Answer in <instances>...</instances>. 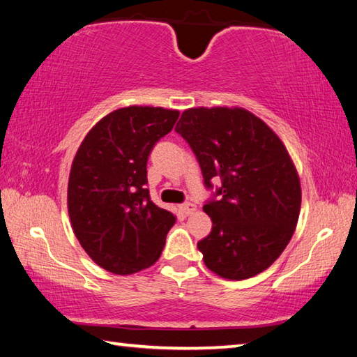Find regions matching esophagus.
I'll return each instance as SVG.
<instances>
[{
    "label": "esophagus",
    "mask_w": 357,
    "mask_h": 357,
    "mask_svg": "<svg viewBox=\"0 0 357 357\" xmlns=\"http://www.w3.org/2000/svg\"><path fill=\"white\" fill-rule=\"evenodd\" d=\"M195 209H197V206H195V204H193V203H190V202H185V203L181 204V211H183V213H184L185 215L192 214Z\"/></svg>",
    "instance_id": "esophagus-1"
}]
</instances>
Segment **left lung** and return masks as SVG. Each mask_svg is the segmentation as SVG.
I'll return each mask as SVG.
<instances>
[{
  "instance_id": "1",
  "label": "left lung",
  "mask_w": 357,
  "mask_h": 357,
  "mask_svg": "<svg viewBox=\"0 0 357 357\" xmlns=\"http://www.w3.org/2000/svg\"><path fill=\"white\" fill-rule=\"evenodd\" d=\"M174 130L202 168L213 229L198 241L204 264L223 279L268 269L291 239L301 211L298 172L269 126L244 108H189Z\"/></svg>"
}]
</instances>
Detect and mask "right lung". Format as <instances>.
Listing matches in <instances>:
<instances>
[{
	"label": "right lung",
	"mask_w": 357,
	"mask_h": 357,
	"mask_svg": "<svg viewBox=\"0 0 357 357\" xmlns=\"http://www.w3.org/2000/svg\"><path fill=\"white\" fill-rule=\"evenodd\" d=\"M178 116L160 107L119 108L77 151L68 185L70 223L84 252L108 273H138L164 250L176 219L151 200L146 164Z\"/></svg>",
	"instance_id": "obj_1"
}]
</instances>
